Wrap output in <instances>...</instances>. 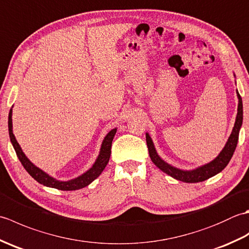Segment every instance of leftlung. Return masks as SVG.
I'll return each mask as SVG.
<instances>
[{
  "instance_id": "obj_1",
  "label": "left lung",
  "mask_w": 249,
  "mask_h": 249,
  "mask_svg": "<svg viewBox=\"0 0 249 249\" xmlns=\"http://www.w3.org/2000/svg\"><path fill=\"white\" fill-rule=\"evenodd\" d=\"M236 94H237V98H239V105H237V114H236L234 127L232 129V133L229 137L228 141H227L225 147L221 150L219 155L216 157L214 160L210 161L209 163H206V165L196 168L194 170H182V169L173 167L171 165H169V163L166 162L165 160H162L160 157V155L157 154L154 143H153L150 135L146 133L145 138H146L147 149H149L151 160L155 163V166L160 168L162 172L167 173L168 176H170L173 178L178 179V181H182L185 183L203 182L205 179L212 178L216 176L217 173H219L220 171H223L226 168V166L229 163L231 157L235 151L237 140H239L240 129L243 123L242 97L239 94V92H237V89H236Z\"/></svg>"
}]
</instances>
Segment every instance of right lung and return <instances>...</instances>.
Here are the masks:
<instances>
[{
  "label": "right lung",
  "instance_id": "obj_1",
  "mask_svg": "<svg viewBox=\"0 0 249 249\" xmlns=\"http://www.w3.org/2000/svg\"><path fill=\"white\" fill-rule=\"evenodd\" d=\"M12 114H13V110L10 109L9 114H8V131H9L10 141H12V144L16 151V154H17L19 160L21 161V163H22V166L24 167L25 170L28 171L30 176L34 179H36L38 183L45 185L47 187H52L60 190H77V189L88 186L89 184H91L95 178H97L100 176V173L104 171V169L106 168V166H107L110 155H111V145H112V140L116 133V128L110 130L107 134V136L105 137V139L102 143V147H100L99 155L97 157V160H95L92 168H89L87 172L81 174L80 177L64 182V181H59V179L50 177L49 174L44 172L41 169L37 168L34 163H32L29 158L25 156V154L22 152V150H21V147L17 142V140H16L15 135L13 133Z\"/></svg>",
  "mask_w": 249,
  "mask_h": 249
}]
</instances>
